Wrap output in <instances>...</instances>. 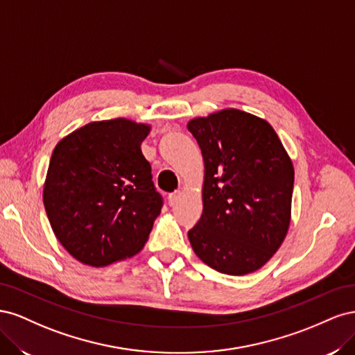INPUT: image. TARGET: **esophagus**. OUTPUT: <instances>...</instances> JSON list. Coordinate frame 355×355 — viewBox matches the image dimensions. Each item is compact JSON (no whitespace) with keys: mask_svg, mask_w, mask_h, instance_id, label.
Here are the masks:
<instances>
[{"mask_svg":"<svg viewBox=\"0 0 355 355\" xmlns=\"http://www.w3.org/2000/svg\"><path fill=\"white\" fill-rule=\"evenodd\" d=\"M179 196H180V192H173V194L168 196V204H170V206H175L176 201L179 200Z\"/></svg>","mask_w":355,"mask_h":355,"instance_id":"1","label":"esophagus"}]
</instances>
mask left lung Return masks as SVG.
<instances>
[{"mask_svg":"<svg viewBox=\"0 0 355 355\" xmlns=\"http://www.w3.org/2000/svg\"><path fill=\"white\" fill-rule=\"evenodd\" d=\"M187 127L204 161L202 214L188 232L192 250L222 274L261 270L290 227L292 159L272 125L249 112L222 110Z\"/></svg>","mask_w":355,"mask_h":355,"instance_id":"1","label":"left lung"}]
</instances>
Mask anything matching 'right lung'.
<instances>
[{
	"label": "right lung",
	"mask_w": 355,
	"mask_h": 355,
	"mask_svg": "<svg viewBox=\"0 0 355 355\" xmlns=\"http://www.w3.org/2000/svg\"><path fill=\"white\" fill-rule=\"evenodd\" d=\"M151 125L127 118L93 121L60 139L42 201L67 252L106 266L144 249L163 200L141 145Z\"/></svg>",
	"instance_id": "1"
}]
</instances>
